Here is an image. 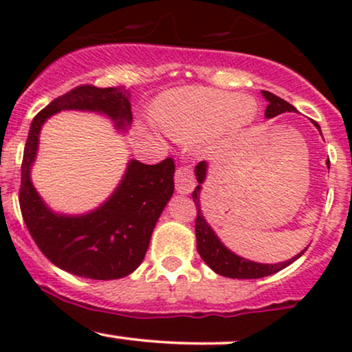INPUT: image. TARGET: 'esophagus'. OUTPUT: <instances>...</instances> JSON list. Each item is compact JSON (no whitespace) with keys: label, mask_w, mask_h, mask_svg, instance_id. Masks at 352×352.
<instances>
[{"label":"esophagus","mask_w":352,"mask_h":352,"mask_svg":"<svg viewBox=\"0 0 352 352\" xmlns=\"http://www.w3.org/2000/svg\"><path fill=\"white\" fill-rule=\"evenodd\" d=\"M195 187V177H193L192 170L187 165H180L175 172V188L177 192L185 195V193H190Z\"/></svg>","instance_id":"34e87169"}]
</instances>
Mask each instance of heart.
Masks as SVG:
<instances>
[{
    "mask_svg": "<svg viewBox=\"0 0 352 352\" xmlns=\"http://www.w3.org/2000/svg\"><path fill=\"white\" fill-rule=\"evenodd\" d=\"M155 122L179 140H195L212 148L241 131L256 114L254 102L217 89L185 87L168 92L152 109Z\"/></svg>",
    "mask_w": 352,
    "mask_h": 352,
    "instance_id": "heart-1",
    "label": "heart"
}]
</instances>
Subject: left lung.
I'll return each instance as SVG.
<instances>
[{
	"instance_id": "obj_1",
	"label": "left lung",
	"mask_w": 352,
	"mask_h": 352,
	"mask_svg": "<svg viewBox=\"0 0 352 352\" xmlns=\"http://www.w3.org/2000/svg\"><path fill=\"white\" fill-rule=\"evenodd\" d=\"M263 98L268 102V106L265 109V117L266 119H273V117L285 114V112H298L296 107H293L292 104L286 102L285 99L278 98V96L272 94L268 91H261ZM316 129L321 132L319 125L314 122ZM329 164V160H328ZM208 172V162H199L195 167V177L199 185L193 190L192 197L193 201L197 205V220H195V236H197V250H199L201 260L207 263L213 272L221 274V276L227 278H236V280H254V278H263L270 276V274L281 272L283 268L289 266L293 261H296L298 258L305 253L302 250L301 253H298L296 256H293L292 260L281 261V263H256V261H250L243 256H238L236 253H233L232 250H228L227 246L221 243L220 238L217 236V233L213 232V228L210 227L208 221L205 220L204 213H201L200 207V192L201 185H204L205 179H207Z\"/></svg>"
}]
</instances>
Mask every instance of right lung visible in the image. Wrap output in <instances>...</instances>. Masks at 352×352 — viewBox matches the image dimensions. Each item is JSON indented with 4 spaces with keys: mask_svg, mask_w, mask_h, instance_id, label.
I'll return each instance as SVG.
<instances>
[{
    "mask_svg": "<svg viewBox=\"0 0 352 352\" xmlns=\"http://www.w3.org/2000/svg\"><path fill=\"white\" fill-rule=\"evenodd\" d=\"M60 111L96 112L111 119L117 131H127L131 92L124 86H78L34 117L21 165L23 220L38 248L58 268L89 280L124 278L142 263L157 220L172 199L175 164L170 157L155 165L131 159L122 180L100 207L82 215L54 212L36 192L31 167L43 124Z\"/></svg>",
    "mask_w": 352,
    "mask_h": 352,
    "instance_id": "1",
    "label": "right lung"
}]
</instances>
